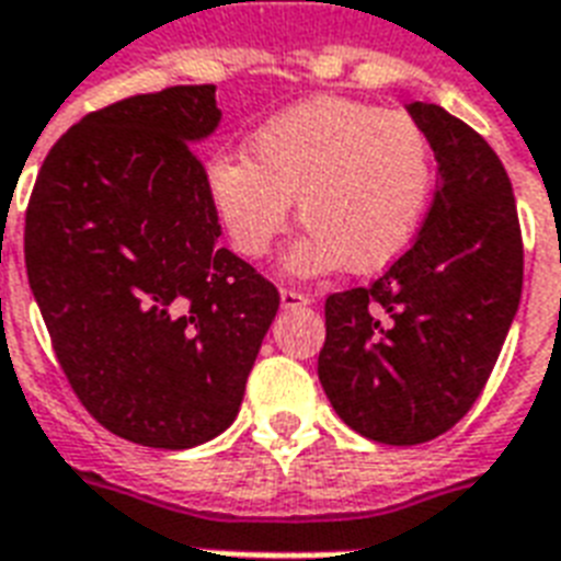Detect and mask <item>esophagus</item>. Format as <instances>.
Here are the masks:
<instances>
[{"label": "esophagus", "mask_w": 561, "mask_h": 561, "mask_svg": "<svg viewBox=\"0 0 561 561\" xmlns=\"http://www.w3.org/2000/svg\"><path fill=\"white\" fill-rule=\"evenodd\" d=\"M279 302H282V308H285V311H288V308H302V306H311V297H308V294H299V290H282L279 294Z\"/></svg>", "instance_id": "obj_1"}]
</instances>
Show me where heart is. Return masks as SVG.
I'll return each mask as SVG.
<instances>
[{"label":"heart","instance_id":"obj_1","mask_svg":"<svg viewBox=\"0 0 561 561\" xmlns=\"http://www.w3.org/2000/svg\"><path fill=\"white\" fill-rule=\"evenodd\" d=\"M244 153L206 165L220 227L244 259H262L299 201L308 227L285 255V273L311 279L343 264L373 273L416 238L434 192V153L404 113L367 101H302L267 118Z\"/></svg>","mask_w":561,"mask_h":561}]
</instances>
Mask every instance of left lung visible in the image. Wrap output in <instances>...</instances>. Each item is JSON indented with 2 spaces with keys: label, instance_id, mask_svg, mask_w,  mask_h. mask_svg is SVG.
Segmentation results:
<instances>
[{
  "label": "left lung",
  "instance_id": "obj_1",
  "mask_svg": "<svg viewBox=\"0 0 561 561\" xmlns=\"http://www.w3.org/2000/svg\"><path fill=\"white\" fill-rule=\"evenodd\" d=\"M439 186L410 250L369 288L325 299L317 375L337 416L383 445H419L460 422L518 311L522 229L497 153L448 110L410 101Z\"/></svg>",
  "mask_w": 561,
  "mask_h": 561
}]
</instances>
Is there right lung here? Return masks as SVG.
Listing matches in <instances>:
<instances>
[{
	"instance_id": "1",
	"label": "right lung",
	"mask_w": 561,
	"mask_h": 561,
	"mask_svg": "<svg viewBox=\"0 0 561 561\" xmlns=\"http://www.w3.org/2000/svg\"><path fill=\"white\" fill-rule=\"evenodd\" d=\"M215 87H171L83 116L48 151L25 267L55 355L101 425L194 448L238 416L279 294L227 247L194 145Z\"/></svg>"
}]
</instances>
